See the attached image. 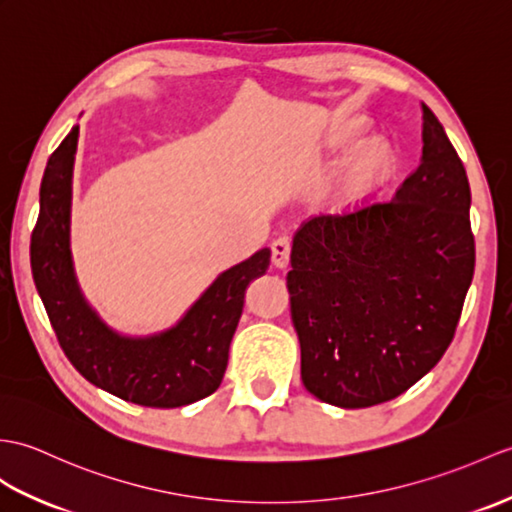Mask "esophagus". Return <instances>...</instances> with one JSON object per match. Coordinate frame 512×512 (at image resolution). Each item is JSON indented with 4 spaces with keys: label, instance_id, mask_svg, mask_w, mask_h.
Masks as SVG:
<instances>
[{
    "label": "esophagus",
    "instance_id": "34e87169",
    "mask_svg": "<svg viewBox=\"0 0 512 512\" xmlns=\"http://www.w3.org/2000/svg\"><path fill=\"white\" fill-rule=\"evenodd\" d=\"M290 251H292V244L288 237H277L275 242H272V264L277 268H285L290 264Z\"/></svg>",
    "mask_w": 512,
    "mask_h": 512
}]
</instances>
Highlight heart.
<instances>
[{
  "instance_id": "b5f03b06",
  "label": "heart",
  "mask_w": 512,
  "mask_h": 512,
  "mask_svg": "<svg viewBox=\"0 0 512 512\" xmlns=\"http://www.w3.org/2000/svg\"><path fill=\"white\" fill-rule=\"evenodd\" d=\"M362 135L360 124H349L329 139V150L340 157L358 144ZM397 172V154L384 139H371L355 150L331 185L325 207L336 216H349L364 209Z\"/></svg>"
}]
</instances>
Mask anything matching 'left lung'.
<instances>
[{
  "label": "left lung",
  "mask_w": 512,
  "mask_h": 512,
  "mask_svg": "<svg viewBox=\"0 0 512 512\" xmlns=\"http://www.w3.org/2000/svg\"><path fill=\"white\" fill-rule=\"evenodd\" d=\"M423 154L397 194L305 222L290 310L303 386L338 408L399 397L443 358L473 279L465 165L423 106Z\"/></svg>",
  "instance_id": "1"
}]
</instances>
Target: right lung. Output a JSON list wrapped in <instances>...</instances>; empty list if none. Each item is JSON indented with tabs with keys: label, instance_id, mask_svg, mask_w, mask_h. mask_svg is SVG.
<instances>
[{
	"label": "right lung",
	"instance_id": "right-lung-1",
	"mask_svg": "<svg viewBox=\"0 0 512 512\" xmlns=\"http://www.w3.org/2000/svg\"><path fill=\"white\" fill-rule=\"evenodd\" d=\"M80 128L61 141L41 181L30 264L56 338L76 371L111 395L146 408H181L216 392L229 362L248 283L266 275L270 248L220 272L176 325L124 336L93 310L71 255V196Z\"/></svg>",
	"mask_w": 512,
	"mask_h": 512
}]
</instances>
